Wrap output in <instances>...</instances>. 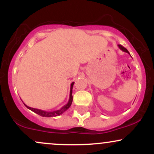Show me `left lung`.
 Listing matches in <instances>:
<instances>
[{"mask_svg": "<svg viewBox=\"0 0 154 154\" xmlns=\"http://www.w3.org/2000/svg\"><path fill=\"white\" fill-rule=\"evenodd\" d=\"M118 47L119 48V49L120 50H122V51H124V52H126V53H128V54H130V53H129V51L127 50L126 48H124L122 45H118Z\"/></svg>", "mask_w": 154, "mask_h": 154, "instance_id": "obj_1", "label": "left lung"}]
</instances>
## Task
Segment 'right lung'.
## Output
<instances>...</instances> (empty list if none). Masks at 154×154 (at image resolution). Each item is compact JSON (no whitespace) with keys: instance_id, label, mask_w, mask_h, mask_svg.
<instances>
[{"instance_id":"1","label":"right lung","mask_w":154,"mask_h":154,"mask_svg":"<svg viewBox=\"0 0 154 154\" xmlns=\"http://www.w3.org/2000/svg\"><path fill=\"white\" fill-rule=\"evenodd\" d=\"M74 83L75 82H73L71 84V88H70V93H69V99L68 103H67L66 105L63 106L62 108H61V109H59V110L54 111H46L41 110V109L31 108V107L28 106H26L25 103H24V106H25L27 109H29V110L32 111L33 112L38 114V115L42 116H45V117H51V116H57L61 115V114H63L65 111H66L71 106L72 103V100H73V97H72V88H73Z\"/></svg>"}]
</instances>
